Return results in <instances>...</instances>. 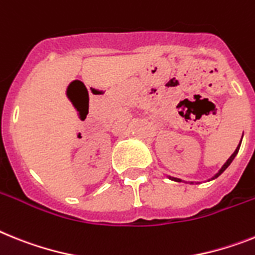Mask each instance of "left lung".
<instances>
[{
  "label": "left lung",
  "mask_w": 255,
  "mask_h": 255,
  "mask_svg": "<svg viewBox=\"0 0 255 255\" xmlns=\"http://www.w3.org/2000/svg\"><path fill=\"white\" fill-rule=\"evenodd\" d=\"M243 136H244V134H243ZM241 140H243V138H241ZM240 145H241V142H240V144H239V146L236 147V150L233 151V154H232V155H231V157L228 158V159H227V162H226V163H224L223 166H222V167H220V170L218 171L217 174L214 175V176H211L210 179H209V180H207V181H211V180H214V179H217L218 176H220V175L223 174L224 171H226V168L228 167V166H230L231 163H232V160L235 159V157H236V155H237V153H239V149H240ZM167 177H168V179H170V180H174V181H181L180 179H177V177H172V176H167ZM189 184H200V181H189Z\"/></svg>",
  "instance_id": "1"
}]
</instances>
